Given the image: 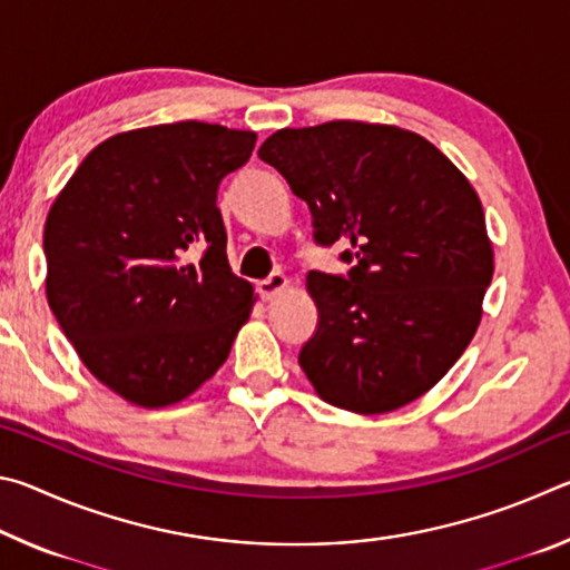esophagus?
I'll list each match as a JSON object with an SVG mask.
<instances>
[{"label": "esophagus", "instance_id": "1", "mask_svg": "<svg viewBox=\"0 0 570 570\" xmlns=\"http://www.w3.org/2000/svg\"><path fill=\"white\" fill-rule=\"evenodd\" d=\"M286 284H288V278H286L282 272H276V274L266 276V278H262V282L256 284V288H258V296L266 298V302H272V298H276L278 294L284 292Z\"/></svg>", "mask_w": 570, "mask_h": 570}]
</instances>
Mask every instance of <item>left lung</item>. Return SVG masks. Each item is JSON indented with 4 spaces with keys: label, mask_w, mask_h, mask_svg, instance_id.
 <instances>
[{
    "label": "left lung",
    "mask_w": 570,
    "mask_h": 570,
    "mask_svg": "<svg viewBox=\"0 0 570 570\" xmlns=\"http://www.w3.org/2000/svg\"><path fill=\"white\" fill-rule=\"evenodd\" d=\"M258 158L306 200L316 244H350V274L306 278L320 308L298 352L308 382L360 414L422 397L465 352L493 278L478 193L430 140L394 125L276 130Z\"/></svg>",
    "instance_id": "left-lung-1"
}]
</instances>
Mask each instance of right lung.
Masks as SVG:
<instances>
[{
    "label": "right lung",
    "mask_w": 570,
    "mask_h": 570,
    "mask_svg": "<svg viewBox=\"0 0 570 570\" xmlns=\"http://www.w3.org/2000/svg\"><path fill=\"white\" fill-rule=\"evenodd\" d=\"M256 132L183 120L112 135L47 214V302L85 366L132 404L186 400L254 306L216 206ZM204 247L198 265L185 256Z\"/></svg>",
    "instance_id": "1"
}]
</instances>
